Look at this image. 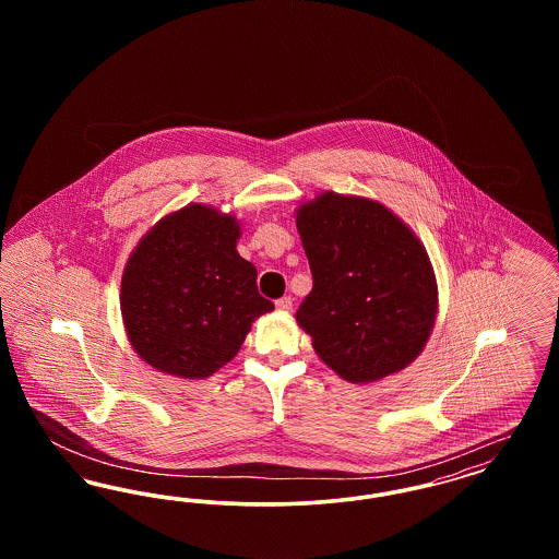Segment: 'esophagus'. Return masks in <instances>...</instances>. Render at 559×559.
Wrapping results in <instances>:
<instances>
[{"label":"esophagus","mask_w":559,"mask_h":559,"mask_svg":"<svg viewBox=\"0 0 559 559\" xmlns=\"http://www.w3.org/2000/svg\"><path fill=\"white\" fill-rule=\"evenodd\" d=\"M276 308L281 310V312H289L293 308V297L292 295H285V297H281V299H276Z\"/></svg>","instance_id":"obj_1"}]
</instances>
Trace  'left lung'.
Wrapping results in <instances>:
<instances>
[{"mask_svg": "<svg viewBox=\"0 0 559 559\" xmlns=\"http://www.w3.org/2000/svg\"><path fill=\"white\" fill-rule=\"evenodd\" d=\"M312 292L295 319L347 381L402 371L426 346L438 287L419 239L369 199L320 194L297 212Z\"/></svg>", "mask_w": 559, "mask_h": 559, "instance_id": "1", "label": "left lung"}]
</instances>
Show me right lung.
I'll use <instances>...</instances> for the list:
<instances>
[{
	"instance_id": "right-lung-1",
	"label": "right lung",
	"mask_w": 559,
	"mask_h": 559,
	"mask_svg": "<svg viewBox=\"0 0 559 559\" xmlns=\"http://www.w3.org/2000/svg\"><path fill=\"white\" fill-rule=\"evenodd\" d=\"M235 217L190 205L140 240L121 281L133 349L155 369L201 379L239 352L251 322L274 310L258 270L237 253Z\"/></svg>"
}]
</instances>
